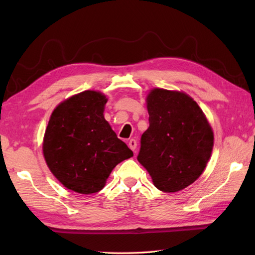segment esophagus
Listing matches in <instances>:
<instances>
[{
    "label": "esophagus",
    "mask_w": 255,
    "mask_h": 255,
    "mask_svg": "<svg viewBox=\"0 0 255 255\" xmlns=\"http://www.w3.org/2000/svg\"><path fill=\"white\" fill-rule=\"evenodd\" d=\"M128 145H129V148H130L132 151H134V152H136V149H137V141H136V140H134V139L129 140Z\"/></svg>",
    "instance_id": "esophagus-1"
}]
</instances>
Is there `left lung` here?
Here are the masks:
<instances>
[{"instance_id": "1", "label": "left lung", "mask_w": 255, "mask_h": 255, "mask_svg": "<svg viewBox=\"0 0 255 255\" xmlns=\"http://www.w3.org/2000/svg\"><path fill=\"white\" fill-rule=\"evenodd\" d=\"M147 108L149 128L141 136L137 159L160 191H182L207 165L213 129L197 103L183 92L151 90Z\"/></svg>"}]
</instances>
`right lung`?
<instances>
[{
	"instance_id": "1",
	"label": "right lung",
	"mask_w": 255,
	"mask_h": 255,
	"mask_svg": "<svg viewBox=\"0 0 255 255\" xmlns=\"http://www.w3.org/2000/svg\"><path fill=\"white\" fill-rule=\"evenodd\" d=\"M106 102L101 92H81L60 103L48 123L42 143L46 163L73 192H100L114 167L133 155L105 121Z\"/></svg>"
}]
</instances>
